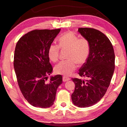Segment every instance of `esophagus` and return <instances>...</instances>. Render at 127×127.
Here are the masks:
<instances>
[{"mask_svg": "<svg viewBox=\"0 0 127 127\" xmlns=\"http://www.w3.org/2000/svg\"><path fill=\"white\" fill-rule=\"evenodd\" d=\"M70 80V78H68V77H63V82H66V81H68V80Z\"/></svg>", "mask_w": 127, "mask_h": 127, "instance_id": "34e87169", "label": "esophagus"}]
</instances>
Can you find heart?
Masks as SVG:
<instances>
[{
  "instance_id": "1",
  "label": "heart",
  "mask_w": 127,
  "mask_h": 127,
  "mask_svg": "<svg viewBox=\"0 0 127 127\" xmlns=\"http://www.w3.org/2000/svg\"><path fill=\"white\" fill-rule=\"evenodd\" d=\"M59 45L52 43L49 46L48 55L50 61L56 62L59 59L60 48L68 49V60L60 62L54 68L56 73L65 76L70 75L75 70L77 63L82 65L87 61L90 53L88 40L85 38H78L73 32L63 34L59 38Z\"/></svg>"
}]
</instances>
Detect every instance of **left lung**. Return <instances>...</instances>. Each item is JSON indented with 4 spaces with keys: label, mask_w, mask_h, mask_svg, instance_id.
<instances>
[{
    "label": "left lung",
    "mask_w": 127,
    "mask_h": 127,
    "mask_svg": "<svg viewBox=\"0 0 127 127\" xmlns=\"http://www.w3.org/2000/svg\"><path fill=\"white\" fill-rule=\"evenodd\" d=\"M78 31L90 45L89 57L78 73L87 79H71L75 89L71 96L75 105L86 108L98 103L107 92L114 71L115 55L110 41L99 31L80 28Z\"/></svg>",
    "instance_id": "obj_1"
}]
</instances>
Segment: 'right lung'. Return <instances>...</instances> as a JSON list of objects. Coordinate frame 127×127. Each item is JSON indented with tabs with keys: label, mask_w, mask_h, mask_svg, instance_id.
<instances>
[{
	"label": "right lung",
	"mask_w": 127,
	"mask_h": 127,
	"mask_svg": "<svg viewBox=\"0 0 127 127\" xmlns=\"http://www.w3.org/2000/svg\"><path fill=\"white\" fill-rule=\"evenodd\" d=\"M60 31L34 30L22 36L15 46L14 68L18 83L25 99L34 107H51L62 83L61 75L52 76L47 80L53 71L48 48Z\"/></svg>",
	"instance_id": "right-lung-1"
}]
</instances>
